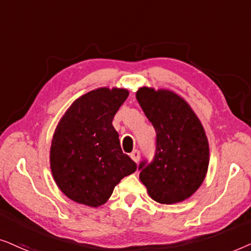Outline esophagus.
<instances>
[{
  "label": "esophagus",
  "instance_id": "obj_1",
  "mask_svg": "<svg viewBox=\"0 0 251 251\" xmlns=\"http://www.w3.org/2000/svg\"><path fill=\"white\" fill-rule=\"evenodd\" d=\"M131 157L135 163H139V160H140V151H139V150L138 149L133 150V151L131 152Z\"/></svg>",
  "mask_w": 251,
  "mask_h": 251
}]
</instances>
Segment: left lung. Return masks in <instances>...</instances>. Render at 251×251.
I'll use <instances>...</instances> for the list:
<instances>
[{
  "label": "left lung",
  "mask_w": 251,
  "mask_h": 251,
  "mask_svg": "<svg viewBox=\"0 0 251 251\" xmlns=\"http://www.w3.org/2000/svg\"><path fill=\"white\" fill-rule=\"evenodd\" d=\"M136 99L156 129L155 155L139 164L140 180L153 201L181 202L199 189L208 171L209 143L202 124L172 92L142 87Z\"/></svg>",
  "instance_id": "obj_1"
}]
</instances>
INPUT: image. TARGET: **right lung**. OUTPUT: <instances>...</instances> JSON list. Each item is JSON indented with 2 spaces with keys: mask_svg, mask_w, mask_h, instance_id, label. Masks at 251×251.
Segmentation results:
<instances>
[{
  "mask_svg": "<svg viewBox=\"0 0 251 251\" xmlns=\"http://www.w3.org/2000/svg\"><path fill=\"white\" fill-rule=\"evenodd\" d=\"M126 89L99 88L79 98L59 122L50 166L59 189L75 202L100 206L136 163L123 152L112 119L127 99Z\"/></svg>",
  "mask_w": 251,
  "mask_h": 251,
  "instance_id": "1",
  "label": "right lung"
}]
</instances>
